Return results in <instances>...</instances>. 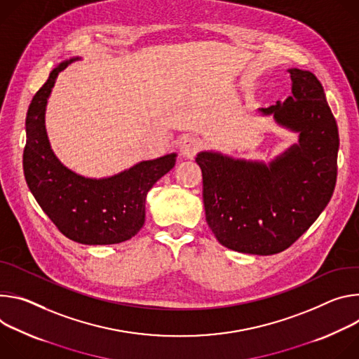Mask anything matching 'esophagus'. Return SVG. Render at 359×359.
<instances>
[{
	"label": "esophagus",
	"mask_w": 359,
	"mask_h": 359,
	"mask_svg": "<svg viewBox=\"0 0 359 359\" xmlns=\"http://www.w3.org/2000/svg\"><path fill=\"white\" fill-rule=\"evenodd\" d=\"M200 148H201V145H200V142H198L195 138L187 137V138H184V140L181 141L180 152H181L182 156H185V158H188V159H192V158L196 155V152L200 151Z\"/></svg>",
	"instance_id": "obj_1"
}]
</instances>
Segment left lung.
Listing matches in <instances>:
<instances>
[{"label": "left lung", "mask_w": 359, "mask_h": 359, "mask_svg": "<svg viewBox=\"0 0 359 359\" xmlns=\"http://www.w3.org/2000/svg\"><path fill=\"white\" fill-rule=\"evenodd\" d=\"M288 72L292 94L259 112L298 133V144L268 165L214 151L195 158L203 171L207 224L232 251L272 255L290 248L335 188L339 135L323 84L309 71Z\"/></svg>", "instance_id": "1"}]
</instances>
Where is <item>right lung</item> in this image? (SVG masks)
Returning <instances> with one entry per match:
<instances>
[{
    "mask_svg": "<svg viewBox=\"0 0 359 359\" xmlns=\"http://www.w3.org/2000/svg\"><path fill=\"white\" fill-rule=\"evenodd\" d=\"M55 67L34 95L25 119L22 167L34 198L61 233L86 245H111L133 238L145 222V198L175 165L177 154L142 161L109 178H86L64 167L46 131V105L55 79L68 64Z\"/></svg>",
    "mask_w": 359,
    "mask_h": 359,
    "instance_id": "1",
    "label": "right lung"
}]
</instances>
